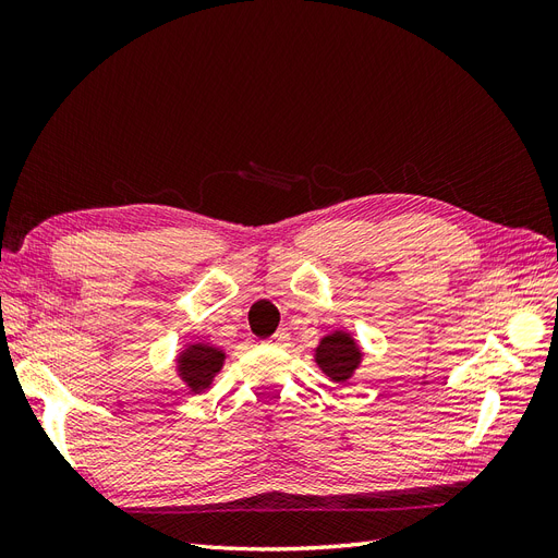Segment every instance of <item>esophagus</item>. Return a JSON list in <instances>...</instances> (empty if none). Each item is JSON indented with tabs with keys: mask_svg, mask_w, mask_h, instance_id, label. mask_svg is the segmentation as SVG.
Segmentation results:
<instances>
[{
	"mask_svg": "<svg viewBox=\"0 0 558 558\" xmlns=\"http://www.w3.org/2000/svg\"><path fill=\"white\" fill-rule=\"evenodd\" d=\"M267 342H269V344H275V347H283L286 342H289V330H286V328H279L272 337H269Z\"/></svg>",
	"mask_w": 558,
	"mask_h": 558,
	"instance_id": "obj_1",
	"label": "esophagus"
}]
</instances>
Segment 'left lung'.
Segmentation results:
<instances>
[{"instance_id": "1", "label": "left lung", "mask_w": 558, "mask_h": 558, "mask_svg": "<svg viewBox=\"0 0 558 558\" xmlns=\"http://www.w3.org/2000/svg\"><path fill=\"white\" fill-rule=\"evenodd\" d=\"M363 353L349 332L335 330L316 347V363L332 381H347L359 367Z\"/></svg>"}]
</instances>
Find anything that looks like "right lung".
<instances>
[{
	"instance_id": "obj_1",
	"label": "right lung",
	"mask_w": 558,
	"mask_h": 558,
	"mask_svg": "<svg viewBox=\"0 0 558 558\" xmlns=\"http://www.w3.org/2000/svg\"><path fill=\"white\" fill-rule=\"evenodd\" d=\"M226 361V353L221 349H216L211 344H191L189 349L181 351L179 356V375L181 379L189 384L193 391H202L207 388L214 379V375L221 373Z\"/></svg>"
}]
</instances>
